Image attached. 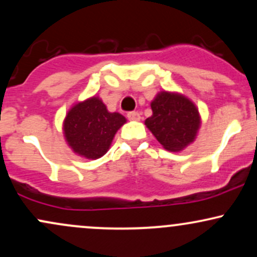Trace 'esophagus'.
<instances>
[{
	"label": "esophagus",
	"mask_w": 257,
	"mask_h": 257,
	"mask_svg": "<svg viewBox=\"0 0 257 257\" xmlns=\"http://www.w3.org/2000/svg\"><path fill=\"white\" fill-rule=\"evenodd\" d=\"M126 117H128L129 120H134V122H139V120L141 119L140 113H139V112H135V111L129 112V113L126 114Z\"/></svg>",
	"instance_id": "obj_1"
}]
</instances>
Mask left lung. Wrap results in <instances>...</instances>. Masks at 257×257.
Listing matches in <instances>:
<instances>
[{
    "label": "left lung",
    "mask_w": 257,
    "mask_h": 257,
    "mask_svg": "<svg viewBox=\"0 0 257 257\" xmlns=\"http://www.w3.org/2000/svg\"><path fill=\"white\" fill-rule=\"evenodd\" d=\"M145 125L167 151L180 152L196 140L202 118L196 104L178 91H159Z\"/></svg>",
    "instance_id": "left-lung-1"
}]
</instances>
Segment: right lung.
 Masks as SVG:
<instances>
[{
	"mask_svg": "<svg viewBox=\"0 0 257 257\" xmlns=\"http://www.w3.org/2000/svg\"><path fill=\"white\" fill-rule=\"evenodd\" d=\"M126 123L118 112H110L99 96L78 101L67 111L63 122L65 141L73 153L98 159L111 147L114 135Z\"/></svg>",
	"mask_w": 257,
	"mask_h": 257,
	"instance_id": "right-lung-1",
	"label": "right lung"
}]
</instances>
